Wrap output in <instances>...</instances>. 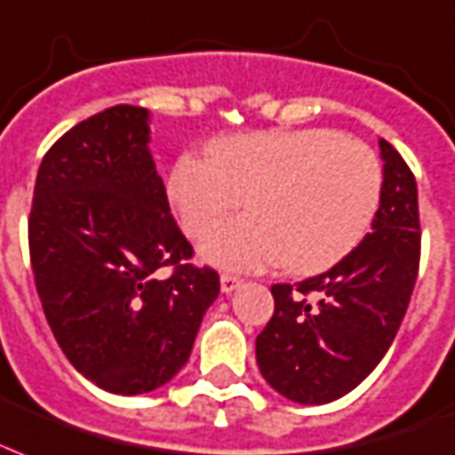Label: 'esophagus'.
I'll use <instances>...</instances> for the list:
<instances>
[{"label": "esophagus", "instance_id": "1", "mask_svg": "<svg viewBox=\"0 0 455 455\" xmlns=\"http://www.w3.org/2000/svg\"><path fill=\"white\" fill-rule=\"evenodd\" d=\"M220 282H221V291H224V293H231V291H235L238 286H241L243 279L241 276H234V274H221Z\"/></svg>", "mask_w": 455, "mask_h": 455}]
</instances>
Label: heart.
Wrapping results in <instances>:
<instances>
[{"mask_svg": "<svg viewBox=\"0 0 455 455\" xmlns=\"http://www.w3.org/2000/svg\"><path fill=\"white\" fill-rule=\"evenodd\" d=\"M183 231L200 238L248 197L251 214L224 221L203 258L231 269L282 262L312 274L363 241L381 197V164L365 143L329 128L221 138L210 159L181 155L166 179Z\"/></svg>", "mask_w": 455, "mask_h": 455, "instance_id": "heart-1", "label": "heart"}]
</instances>
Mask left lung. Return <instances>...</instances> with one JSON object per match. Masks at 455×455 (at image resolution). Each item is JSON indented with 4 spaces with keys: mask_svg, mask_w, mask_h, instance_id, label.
I'll list each match as a JSON object with an SVG mask.
<instances>
[{
    "mask_svg": "<svg viewBox=\"0 0 455 455\" xmlns=\"http://www.w3.org/2000/svg\"><path fill=\"white\" fill-rule=\"evenodd\" d=\"M384 159L372 231L329 272L274 283V315L255 341L259 372L282 396L322 405L355 389L403 322L420 269V212L411 166L379 140Z\"/></svg>",
    "mask_w": 455,
    "mask_h": 455,
    "instance_id": "8db88e82",
    "label": "left lung"
}]
</instances>
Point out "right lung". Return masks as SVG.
<instances>
[{
    "label": "right lung",
    "instance_id": "1",
    "mask_svg": "<svg viewBox=\"0 0 455 455\" xmlns=\"http://www.w3.org/2000/svg\"><path fill=\"white\" fill-rule=\"evenodd\" d=\"M148 109L116 104L43 157L28 217L35 289L68 363L135 396L179 372L220 274L196 267L152 155Z\"/></svg>",
    "mask_w": 455,
    "mask_h": 455
}]
</instances>
